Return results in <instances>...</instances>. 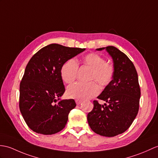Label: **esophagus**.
Instances as JSON below:
<instances>
[{"label":"esophagus","instance_id":"esophagus-1","mask_svg":"<svg viewBox=\"0 0 158 158\" xmlns=\"http://www.w3.org/2000/svg\"><path fill=\"white\" fill-rule=\"evenodd\" d=\"M75 102H76V104H77L79 105V104H80L81 103V102H82V100H75Z\"/></svg>","mask_w":158,"mask_h":158}]
</instances>
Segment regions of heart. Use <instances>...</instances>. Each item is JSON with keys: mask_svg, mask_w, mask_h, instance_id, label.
I'll return each instance as SVG.
<instances>
[{"mask_svg": "<svg viewBox=\"0 0 158 158\" xmlns=\"http://www.w3.org/2000/svg\"><path fill=\"white\" fill-rule=\"evenodd\" d=\"M83 62L91 69L89 80L96 81L102 87L109 85L114 75V67L112 64L106 62L105 58L96 53H89L83 58ZM79 65L71 58L66 61L60 69L62 80L67 83L74 82L77 77ZM96 81L88 83H76L67 88V96L77 100H85L96 96L100 93V88Z\"/></svg>", "mask_w": 158, "mask_h": 158, "instance_id": "obj_1", "label": "heart"}]
</instances>
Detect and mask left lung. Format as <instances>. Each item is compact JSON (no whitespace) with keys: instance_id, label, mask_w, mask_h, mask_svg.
<instances>
[{"instance_id":"8db88e82","label":"left lung","mask_w":158,"mask_h":158,"mask_svg":"<svg viewBox=\"0 0 158 158\" xmlns=\"http://www.w3.org/2000/svg\"><path fill=\"white\" fill-rule=\"evenodd\" d=\"M106 49L112 58L114 75L111 83L94 100V108L87 114L88 124L94 132L105 137H114L126 131L136 118L139 108L141 89L135 66L127 55L116 47Z\"/></svg>"}]
</instances>
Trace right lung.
Returning a JSON list of instances; mask_svg holds the SVG:
<instances>
[{"label":"right lung","mask_w":158,"mask_h":158,"mask_svg":"<svg viewBox=\"0 0 158 158\" xmlns=\"http://www.w3.org/2000/svg\"><path fill=\"white\" fill-rule=\"evenodd\" d=\"M85 50L52 44L29 60L20 83L19 109L33 131L52 135L65 127L76 103L73 99L58 98L65 91L60 69L66 61Z\"/></svg>","instance_id":"1"}]
</instances>
